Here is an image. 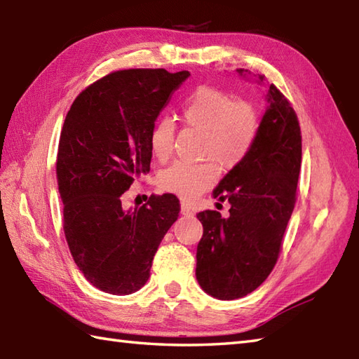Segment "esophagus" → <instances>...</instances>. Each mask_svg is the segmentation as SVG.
<instances>
[{"mask_svg": "<svg viewBox=\"0 0 359 359\" xmlns=\"http://www.w3.org/2000/svg\"><path fill=\"white\" fill-rule=\"evenodd\" d=\"M180 215H184V216H191L193 215V208L189 207V205L184 201L180 202Z\"/></svg>", "mask_w": 359, "mask_h": 359, "instance_id": "esophagus-1", "label": "esophagus"}]
</instances>
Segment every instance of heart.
Segmentation results:
<instances>
[{"label": "heart", "instance_id": "obj_1", "mask_svg": "<svg viewBox=\"0 0 359 359\" xmlns=\"http://www.w3.org/2000/svg\"><path fill=\"white\" fill-rule=\"evenodd\" d=\"M182 121L203 133V158H210L220 170H233L247 157L259 133V114L248 102L216 88H199L182 108ZM175 125L170 117H160L149 131L152 156L166 162L172 156ZM216 168L210 162H177L160 175V185L184 199L202 193L215 184Z\"/></svg>", "mask_w": 359, "mask_h": 359}]
</instances>
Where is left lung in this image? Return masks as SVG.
<instances>
[{"label":"left lung","instance_id":"obj_1","mask_svg":"<svg viewBox=\"0 0 359 359\" xmlns=\"http://www.w3.org/2000/svg\"><path fill=\"white\" fill-rule=\"evenodd\" d=\"M241 77L251 75L238 69ZM264 81L259 75L257 83ZM269 103L247 157L228 171L212 196L230 202V216L202 211L196 278L205 293L231 301L247 296L269 278L296 202L302 140L296 112L270 85Z\"/></svg>","mask_w":359,"mask_h":359}]
</instances>
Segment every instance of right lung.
<instances>
[{"label": "right lung", "mask_w": 359, "mask_h": 359, "mask_svg": "<svg viewBox=\"0 0 359 359\" xmlns=\"http://www.w3.org/2000/svg\"><path fill=\"white\" fill-rule=\"evenodd\" d=\"M188 71L128 69L75 98L58 143L57 179L71 255L102 292L131 294L149 278L163 236L177 220L174 194L125 210L123 194L149 172V131Z\"/></svg>", "instance_id": "add662e5"}]
</instances>
